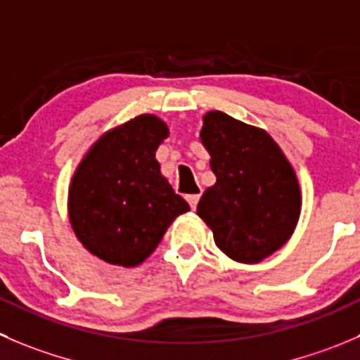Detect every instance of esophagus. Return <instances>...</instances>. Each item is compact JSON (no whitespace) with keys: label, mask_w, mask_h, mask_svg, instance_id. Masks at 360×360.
<instances>
[{"label":"esophagus","mask_w":360,"mask_h":360,"mask_svg":"<svg viewBox=\"0 0 360 360\" xmlns=\"http://www.w3.org/2000/svg\"><path fill=\"white\" fill-rule=\"evenodd\" d=\"M188 204H190L191 209H197V204L198 200H200V193H193V195H188L186 197Z\"/></svg>","instance_id":"obj_1"}]
</instances>
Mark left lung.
<instances>
[{"label": "left lung", "instance_id": "left-lung-1", "mask_svg": "<svg viewBox=\"0 0 360 360\" xmlns=\"http://www.w3.org/2000/svg\"><path fill=\"white\" fill-rule=\"evenodd\" d=\"M200 141L216 183L204 191L197 214L226 257L257 264L294 233L301 214L297 176L267 131L219 110L204 116Z\"/></svg>", "mask_w": 360, "mask_h": 360}]
</instances>
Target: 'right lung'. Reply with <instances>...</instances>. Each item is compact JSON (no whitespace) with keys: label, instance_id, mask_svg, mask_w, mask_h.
<instances>
[{"label":"right lung","instance_id":"add662e5","mask_svg":"<svg viewBox=\"0 0 360 360\" xmlns=\"http://www.w3.org/2000/svg\"><path fill=\"white\" fill-rule=\"evenodd\" d=\"M169 137L160 117L142 114L103 134L77 167L68 216L77 239L109 264L135 267L190 205L160 172L156 149Z\"/></svg>","mask_w":360,"mask_h":360}]
</instances>
